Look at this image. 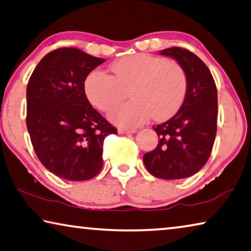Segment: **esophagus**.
I'll return each mask as SVG.
<instances>
[{
  "label": "esophagus",
  "mask_w": 251,
  "mask_h": 251,
  "mask_svg": "<svg viewBox=\"0 0 251 251\" xmlns=\"http://www.w3.org/2000/svg\"><path fill=\"white\" fill-rule=\"evenodd\" d=\"M119 134H134L136 133V129L133 128H118Z\"/></svg>",
  "instance_id": "1"
}]
</instances>
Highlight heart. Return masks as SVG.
<instances>
[{
    "mask_svg": "<svg viewBox=\"0 0 251 251\" xmlns=\"http://www.w3.org/2000/svg\"><path fill=\"white\" fill-rule=\"evenodd\" d=\"M108 75L94 70L85 81L86 96L96 108L107 111L127 97L132 100L111 109L108 118L123 127H136L153 116L164 121L184 100L188 80L174 61L149 53H135L111 63Z\"/></svg>",
    "mask_w": 251,
    "mask_h": 251,
    "instance_id": "obj_1",
    "label": "heart"
}]
</instances>
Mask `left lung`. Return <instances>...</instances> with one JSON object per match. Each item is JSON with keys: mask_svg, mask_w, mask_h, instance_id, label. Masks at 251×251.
<instances>
[{"mask_svg": "<svg viewBox=\"0 0 251 251\" xmlns=\"http://www.w3.org/2000/svg\"><path fill=\"white\" fill-rule=\"evenodd\" d=\"M160 54L173 58L186 75L188 87L180 109L153 126L158 144L143 161L153 176L164 180L189 177L203 168L217 134L218 94L208 67L189 50L173 47Z\"/></svg>", "mask_w": 251, "mask_h": 251, "instance_id": "1", "label": "left lung"}]
</instances>
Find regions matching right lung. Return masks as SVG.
I'll list each match as a JSON object with an SVG mask.
<instances>
[{"label": "right lung", "instance_id": "add662e5", "mask_svg": "<svg viewBox=\"0 0 251 251\" xmlns=\"http://www.w3.org/2000/svg\"><path fill=\"white\" fill-rule=\"evenodd\" d=\"M105 62L75 48L46 54L26 87V127L34 152L54 176L86 181L102 168V144L117 134L85 94V80Z\"/></svg>", "mask_w": 251, "mask_h": 251}]
</instances>
